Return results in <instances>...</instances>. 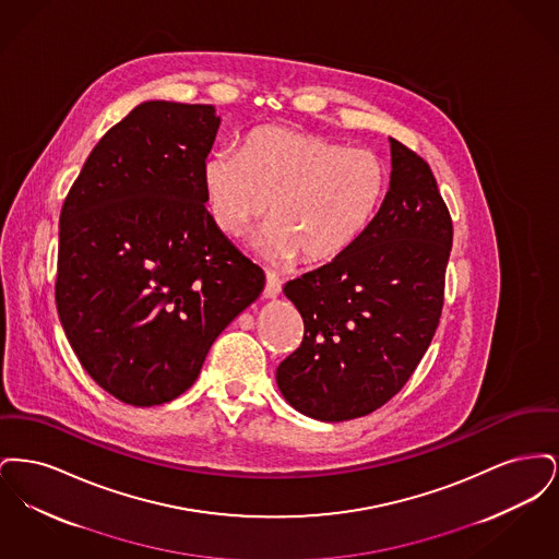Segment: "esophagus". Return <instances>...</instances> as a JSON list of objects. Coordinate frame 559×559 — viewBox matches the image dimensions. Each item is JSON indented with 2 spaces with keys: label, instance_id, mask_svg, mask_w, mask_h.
Wrapping results in <instances>:
<instances>
[{
  "label": "esophagus",
  "instance_id": "1",
  "mask_svg": "<svg viewBox=\"0 0 559 559\" xmlns=\"http://www.w3.org/2000/svg\"><path fill=\"white\" fill-rule=\"evenodd\" d=\"M278 293H281V278H278L274 272H267L264 299H274Z\"/></svg>",
  "mask_w": 559,
  "mask_h": 559
}]
</instances>
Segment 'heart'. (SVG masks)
<instances>
[{
    "mask_svg": "<svg viewBox=\"0 0 559 559\" xmlns=\"http://www.w3.org/2000/svg\"><path fill=\"white\" fill-rule=\"evenodd\" d=\"M388 182L377 153L278 126L249 133L242 153L217 148L203 163L213 224L239 239L272 203V224L255 247L281 262L297 253L308 264L344 255L371 226Z\"/></svg>",
    "mask_w": 559,
    "mask_h": 559,
    "instance_id": "1",
    "label": "heart"
}]
</instances>
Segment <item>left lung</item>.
<instances>
[{"label":"left lung","instance_id":"8db88e82","mask_svg":"<svg viewBox=\"0 0 559 559\" xmlns=\"http://www.w3.org/2000/svg\"><path fill=\"white\" fill-rule=\"evenodd\" d=\"M390 190L344 255L289 281L301 346L276 369L283 399L326 424L394 399L421 362L444 304L452 222L426 160L390 138Z\"/></svg>","mask_w":559,"mask_h":559}]
</instances>
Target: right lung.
<instances>
[{
	"instance_id": "obj_1",
	"label": "right lung",
	"mask_w": 559,
	"mask_h": 559,
	"mask_svg": "<svg viewBox=\"0 0 559 559\" xmlns=\"http://www.w3.org/2000/svg\"><path fill=\"white\" fill-rule=\"evenodd\" d=\"M212 105L148 100L94 146L60 212L56 308L83 369L132 406L178 399L262 267L205 210Z\"/></svg>"
}]
</instances>
